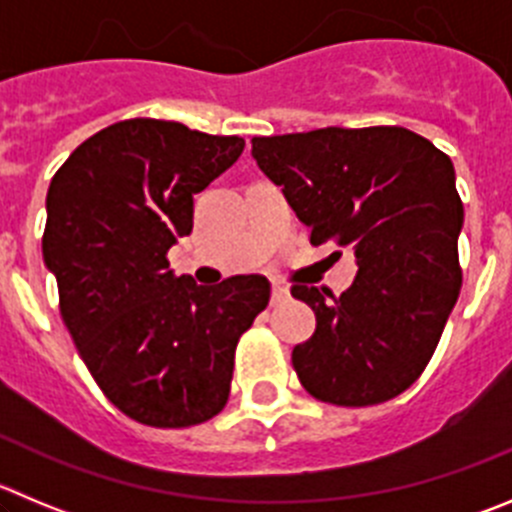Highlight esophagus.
<instances>
[{"instance_id": "esophagus-1", "label": "esophagus", "mask_w": 512, "mask_h": 512, "mask_svg": "<svg viewBox=\"0 0 512 512\" xmlns=\"http://www.w3.org/2000/svg\"><path fill=\"white\" fill-rule=\"evenodd\" d=\"M290 298V290L285 288V285L275 283L272 285V305H278V303H285V300Z\"/></svg>"}]
</instances>
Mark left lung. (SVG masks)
<instances>
[{
	"instance_id": "1",
	"label": "left lung",
	"mask_w": 512,
	"mask_h": 512,
	"mask_svg": "<svg viewBox=\"0 0 512 512\" xmlns=\"http://www.w3.org/2000/svg\"><path fill=\"white\" fill-rule=\"evenodd\" d=\"M252 156L308 227L351 247L348 290L293 285L315 333L293 348L300 384L336 407H374L427 369L462 288V199L450 156L401 126L255 136Z\"/></svg>"
}]
</instances>
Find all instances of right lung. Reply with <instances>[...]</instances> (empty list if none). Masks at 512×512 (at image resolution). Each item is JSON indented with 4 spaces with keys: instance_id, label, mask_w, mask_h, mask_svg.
Here are the masks:
<instances>
[{
    "instance_id": "add662e5",
    "label": "right lung",
    "mask_w": 512,
    "mask_h": 512,
    "mask_svg": "<svg viewBox=\"0 0 512 512\" xmlns=\"http://www.w3.org/2000/svg\"><path fill=\"white\" fill-rule=\"evenodd\" d=\"M242 148L240 136L128 118L80 143L47 189L42 257L62 323L108 401L146 427L217 417L237 341L270 303L262 275L202 288L166 260L191 232L194 194Z\"/></svg>"
}]
</instances>
